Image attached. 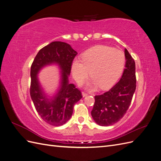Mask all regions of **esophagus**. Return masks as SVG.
I'll use <instances>...</instances> for the list:
<instances>
[{
  "instance_id": "obj_1",
  "label": "esophagus",
  "mask_w": 161,
  "mask_h": 161,
  "mask_svg": "<svg viewBox=\"0 0 161 161\" xmlns=\"http://www.w3.org/2000/svg\"><path fill=\"white\" fill-rule=\"evenodd\" d=\"M82 97H85L87 96V93H86V92H82Z\"/></svg>"
}]
</instances>
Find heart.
I'll use <instances>...</instances> for the list:
<instances>
[{
	"instance_id": "obj_1",
	"label": "heart",
	"mask_w": 161,
	"mask_h": 161,
	"mask_svg": "<svg viewBox=\"0 0 161 161\" xmlns=\"http://www.w3.org/2000/svg\"><path fill=\"white\" fill-rule=\"evenodd\" d=\"M125 65V56L121 50L107 46H96L82 55V60L76 58L71 64L73 77L78 83H82L90 75L92 79L88 87L99 85L108 89L118 80Z\"/></svg>"
}]
</instances>
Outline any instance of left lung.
I'll list each match as a JSON object with an SVG mask.
<instances>
[{
  "label": "left lung",
  "mask_w": 161,
  "mask_h": 161,
  "mask_svg": "<svg viewBox=\"0 0 161 161\" xmlns=\"http://www.w3.org/2000/svg\"><path fill=\"white\" fill-rule=\"evenodd\" d=\"M125 69L119 81L108 92L95 97L91 115L101 126L118 122L127 111L136 90V66L134 60L125 49Z\"/></svg>",
  "instance_id": "8db88e82"
}]
</instances>
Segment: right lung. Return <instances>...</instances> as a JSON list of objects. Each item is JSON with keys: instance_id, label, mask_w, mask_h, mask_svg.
Segmentation results:
<instances>
[{"instance_id": "right-lung-1", "label": "right lung", "mask_w": 161, "mask_h": 161, "mask_svg": "<svg viewBox=\"0 0 161 161\" xmlns=\"http://www.w3.org/2000/svg\"><path fill=\"white\" fill-rule=\"evenodd\" d=\"M77 52L69 43L53 42L41 49L31 66L30 95L41 118L53 126L64 125L72 114L73 108L81 98V92L69 84L71 64ZM55 64L59 67V86L52 96L47 95L38 80V74L43 67Z\"/></svg>"}]
</instances>
